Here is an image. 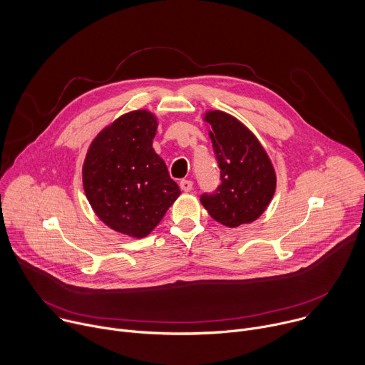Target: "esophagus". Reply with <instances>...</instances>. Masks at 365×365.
<instances>
[{
	"mask_svg": "<svg viewBox=\"0 0 365 365\" xmlns=\"http://www.w3.org/2000/svg\"><path fill=\"white\" fill-rule=\"evenodd\" d=\"M179 185H180V189H182L183 192H190L192 187H193V182H192V180H187V179L180 180Z\"/></svg>",
	"mask_w": 365,
	"mask_h": 365,
	"instance_id": "1",
	"label": "esophagus"
}]
</instances>
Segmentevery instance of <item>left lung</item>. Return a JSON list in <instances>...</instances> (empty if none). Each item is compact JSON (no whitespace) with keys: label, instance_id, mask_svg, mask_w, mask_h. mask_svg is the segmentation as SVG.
I'll return each mask as SVG.
<instances>
[{"label":"left lung","instance_id":"1","mask_svg":"<svg viewBox=\"0 0 365 365\" xmlns=\"http://www.w3.org/2000/svg\"><path fill=\"white\" fill-rule=\"evenodd\" d=\"M211 141L220 168V186L202 193L200 202L215 221L235 228L262 215L276 190V173L255 135L237 118L210 111Z\"/></svg>","mask_w":365,"mask_h":365}]
</instances>
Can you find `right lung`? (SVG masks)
Instances as JSON below:
<instances>
[{
	"instance_id": "add662e5",
	"label": "right lung",
	"mask_w": 365,
	"mask_h": 365,
	"mask_svg": "<svg viewBox=\"0 0 365 365\" xmlns=\"http://www.w3.org/2000/svg\"><path fill=\"white\" fill-rule=\"evenodd\" d=\"M155 130L151 113H128L98 134L83 163V189L95 214L135 238L148 235L180 195L153 148Z\"/></svg>"
}]
</instances>
